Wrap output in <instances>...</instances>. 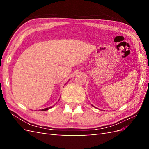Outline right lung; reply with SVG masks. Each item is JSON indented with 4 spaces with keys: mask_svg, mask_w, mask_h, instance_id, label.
Masks as SVG:
<instances>
[{
    "mask_svg": "<svg viewBox=\"0 0 149 149\" xmlns=\"http://www.w3.org/2000/svg\"><path fill=\"white\" fill-rule=\"evenodd\" d=\"M51 107H47V108H45V109H42L41 111H47V110L49 109V108H51Z\"/></svg>",
    "mask_w": 149,
    "mask_h": 149,
    "instance_id": "obj_1",
    "label": "right lung"
}]
</instances>
